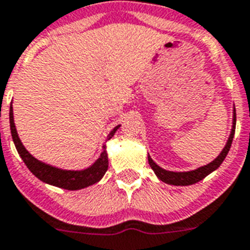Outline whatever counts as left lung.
I'll return each instance as SVG.
<instances>
[{"instance_id": "1", "label": "left lung", "mask_w": 250, "mask_h": 250, "mask_svg": "<svg viewBox=\"0 0 250 250\" xmlns=\"http://www.w3.org/2000/svg\"><path fill=\"white\" fill-rule=\"evenodd\" d=\"M235 128H236V110L233 107V119H232V129L231 133H229V138L227 140L226 146L223 148V150L219 153V156L214 161H211L207 165H203V167H198V169H194V170L190 171H170L165 170L161 167H159L157 164L152 160L149 155H148V163H149L152 170L155 171V174L159 177V180H161L165 184L174 185V186H188V185H194L202 181L205 177H207L209 173H212L214 170H216L222 163L226 159V156L228 155L229 152V148H231L232 140H233V136H235Z\"/></svg>"}]
</instances>
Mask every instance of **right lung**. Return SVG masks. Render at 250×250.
Wrapping results in <instances>:
<instances>
[{
	"instance_id": "add662e5",
	"label": "right lung",
	"mask_w": 250,
	"mask_h": 250,
	"mask_svg": "<svg viewBox=\"0 0 250 250\" xmlns=\"http://www.w3.org/2000/svg\"><path fill=\"white\" fill-rule=\"evenodd\" d=\"M9 119H10V131L11 138L15 144V148L18 150L19 156L22 157L26 167L30 169L32 174L39 178L45 184L57 186V188H65V190H80V188H87L90 185L97 184L98 181L102 180L104 173L108 167V159H107V150H106V144L102 148V153L98 159L95 160L94 164H91L90 167L83 170H65L60 167H52L49 164H45L41 160L35 159L34 156L28 152L23 146L21 139L18 136L17 128L14 125V117H13V107L10 106V112H9ZM121 127V125L114 127L112 131L108 133L107 140L114 136V133L117 132V129Z\"/></svg>"
}]
</instances>
